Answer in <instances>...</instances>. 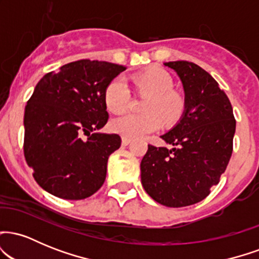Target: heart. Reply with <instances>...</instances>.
<instances>
[{
  "label": "heart",
  "mask_w": 259,
  "mask_h": 259,
  "mask_svg": "<svg viewBox=\"0 0 259 259\" xmlns=\"http://www.w3.org/2000/svg\"><path fill=\"white\" fill-rule=\"evenodd\" d=\"M121 129H123L124 135L127 136V138L140 139L142 136V133L136 129L135 126L130 125V124H123V125H121Z\"/></svg>",
  "instance_id": "heart-1"
}]
</instances>
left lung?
<instances>
[{"instance_id": "left-lung-1", "label": "left lung", "mask_w": 259, "mask_h": 259, "mask_svg": "<svg viewBox=\"0 0 259 259\" xmlns=\"http://www.w3.org/2000/svg\"><path fill=\"white\" fill-rule=\"evenodd\" d=\"M125 68L82 61L44 76L24 113V156L45 191L63 200L90 197L106 180L108 157L120 147L115 134L100 133L108 113L106 91ZM83 127L88 138L80 139Z\"/></svg>"}]
</instances>
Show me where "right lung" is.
I'll return each instance as SVG.
<instances>
[{"label":"right lung","instance_id":"obj_1","mask_svg":"<svg viewBox=\"0 0 259 259\" xmlns=\"http://www.w3.org/2000/svg\"><path fill=\"white\" fill-rule=\"evenodd\" d=\"M184 91L183 109L158 146L141 160V184L154 201L186 207L209 195L233 153L235 121L227 95L209 73L186 61L167 62Z\"/></svg>","mask_w":259,"mask_h":259}]
</instances>
